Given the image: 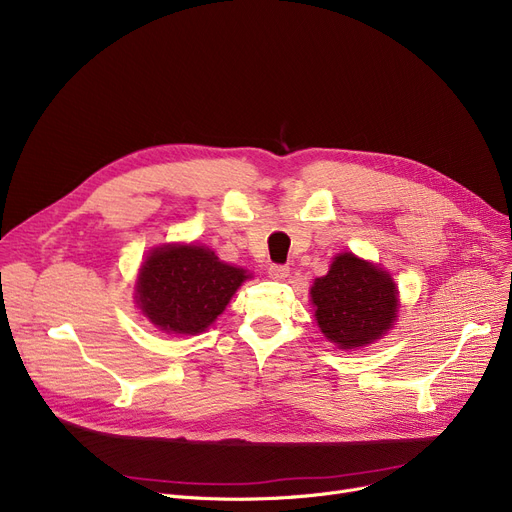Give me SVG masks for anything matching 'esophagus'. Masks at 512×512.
<instances>
[{
	"mask_svg": "<svg viewBox=\"0 0 512 512\" xmlns=\"http://www.w3.org/2000/svg\"><path fill=\"white\" fill-rule=\"evenodd\" d=\"M267 274H270V278H274V280H284L290 274V267L288 265H280V263H272L270 270H267Z\"/></svg>",
	"mask_w": 512,
	"mask_h": 512,
	"instance_id": "esophagus-1",
	"label": "esophagus"
}]
</instances>
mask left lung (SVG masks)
<instances>
[{
    "label": "left lung",
    "instance_id": "8db88e82",
    "mask_svg": "<svg viewBox=\"0 0 512 512\" xmlns=\"http://www.w3.org/2000/svg\"><path fill=\"white\" fill-rule=\"evenodd\" d=\"M317 326L340 348H357L390 330L398 311V292L380 267L342 253L332 261L328 276L311 288Z\"/></svg>",
    "mask_w": 512,
    "mask_h": 512
}]
</instances>
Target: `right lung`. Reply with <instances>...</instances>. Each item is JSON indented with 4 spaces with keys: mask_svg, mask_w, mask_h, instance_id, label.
I'll list each match as a JSON object with an SVG mask.
<instances>
[{
    "mask_svg": "<svg viewBox=\"0 0 512 512\" xmlns=\"http://www.w3.org/2000/svg\"><path fill=\"white\" fill-rule=\"evenodd\" d=\"M247 278L245 270L220 261L209 249L161 247L141 267L137 301L159 330L199 334L218 319Z\"/></svg>",
    "mask_w": 512,
    "mask_h": 512,
    "instance_id": "1",
    "label": "right lung"
}]
</instances>
